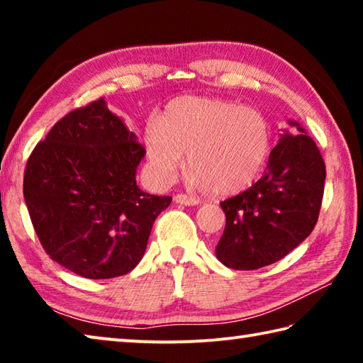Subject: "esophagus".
Segmentation results:
<instances>
[{
  "label": "esophagus",
  "mask_w": 363,
  "mask_h": 363,
  "mask_svg": "<svg viewBox=\"0 0 363 363\" xmlns=\"http://www.w3.org/2000/svg\"><path fill=\"white\" fill-rule=\"evenodd\" d=\"M174 201L176 203H181V205H186V206H195L200 203L199 199H195V196H190L186 194H177L174 195Z\"/></svg>",
  "instance_id": "obj_1"
}]
</instances>
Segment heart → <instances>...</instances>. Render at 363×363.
<instances>
[{
	"label": "heart",
	"mask_w": 363,
	"mask_h": 363,
	"mask_svg": "<svg viewBox=\"0 0 363 363\" xmlns=\"http://www.w3.org/2000/svg\"><path fill=\"white\" fill-rule=\"evenodd\" d=\"M160 181L171 182L186 164L194 181L218 195L238 194L261 174L270 152V128L259 110L214 97L171 101L144 136Z\"/></svg>",
	"instance_id": "obj_1"
}]
</instances>
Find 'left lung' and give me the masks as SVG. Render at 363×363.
Segmentation results:
<instances>
[{"mask_svg":"<svg viewBox=\"0 0 363 363\" xmlns=\"http://www.w3.org/2000/svg\"><path fill=\"white\" fill-rule=\"evenodd\" d=\"M270 152L266 173L245 192L220 201L225 229L218 259L235 270L266 267L285 257L317 224L327 171L317 144L290 121Z\"/></svg>","mask_w":363,"mask_h":363,"instance_id":"left-lung-1","label":"left lung"}]
</instances>
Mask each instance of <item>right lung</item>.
Instances as JSON below:
<instances>
[{
    "label": "right lung",
    "mask_w": 363,
    "mask_h": 363,
    "mask_svg": "<svg viewBox=\"0 0 363 363\" xmlns=\"http://www.w3.org/2000/svg\"><path fill=\"white\" fill-rule=\"evenodd\" d=\"M145 155L104 97L60 118L28 157L23 199L41 247L84 279L125 275L143 259L171 196L143 192Z\"/></svg>",
    "instance_id": "obj_1"
}]
</instances>
